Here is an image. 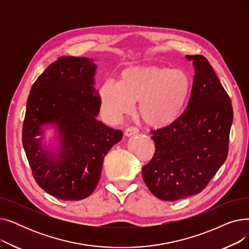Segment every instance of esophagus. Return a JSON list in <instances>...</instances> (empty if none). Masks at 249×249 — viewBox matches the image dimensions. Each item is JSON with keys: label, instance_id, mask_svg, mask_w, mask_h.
I'll return each mask as SVG.
<instances>
[{"label": "esophagus", "instance_id": "1", "mask_svg": "<svg viewBox=\"0 0 249 249\" xmlns=\"http://www.w3.org/2000/svg\"><path fill=\"white\" fill-rule=\"evenodd\" d=\"M138 132H139V130H138L136 127L131 126V127H128V128L125 130V135L129 137V136H132V135L138 134Z\"/></svg>", "mask_w": 249, "mask_h": 249}]
</instances>
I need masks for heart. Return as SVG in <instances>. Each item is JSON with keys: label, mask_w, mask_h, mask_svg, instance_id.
<instances>
[{"label": "heart", "mask_w": 249, "mask_h": 249, "mask_svg": "<svg viewBox=\"0 0 249 249\" xmlns=\"http://www.w3.org/2000/svg\"><path fill=\"white\" fill-rule=\"evenodd\" d=\"M192 84L181 70L143 65L123 70L118 84L105 82L99 89L101 108L107 119L118 123L138 103V113L145 124L163 128L175 123L184 112Z\"/></svg>", "instance_id": "b5f03b06"}]
</instances>
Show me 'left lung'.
<instances>
[{"instance_id":"8db88e82","label":"left lung","mask_w":249,"mask_h":249,"mask_svg":"<svg viewBox=\"0 0 249 249\" xmlns=\"http://www.w3.org/2000/svg\"><path fill=\"white\" fill-rule=\"evenodd\" d=\"M193 60L188 106L172 125L151 130L155 152L142 178L156 198L177 201L201 193L228 155L233 121L230 98L203 55Z\"/></svg>"}]
</instances>
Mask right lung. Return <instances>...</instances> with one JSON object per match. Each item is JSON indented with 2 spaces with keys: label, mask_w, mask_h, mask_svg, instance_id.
<instances>
[{
  "label": "right lung",
  "mask_w": 249,
  "mask_h": 249,
  "mask_svg": "<svg viewBox=\"0 0 249 249\" xmlns=\"http://www.w3.org/2000/svg\"><path fill=\"white\" fill-rule=\"evenodd\" d=\"M96 70L93 58L59 57L39 75L27 100L22 142L32 175L39 187L63 201L83 200L94 192L105 155L123 136L97 120ZM47 124L59 133L53 151L37 138Z\"/></svg>",
  "instance_id": "add662e5"
}]
</instances>
